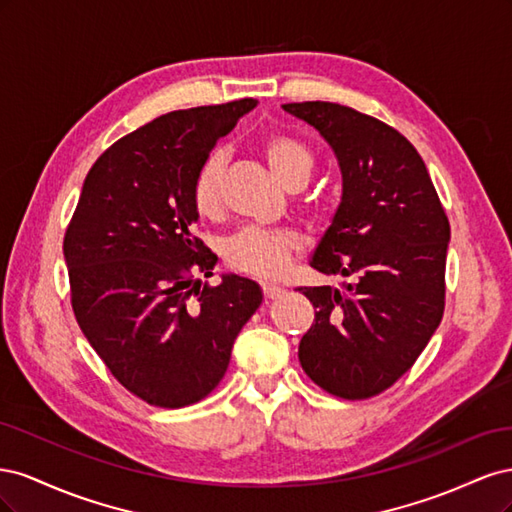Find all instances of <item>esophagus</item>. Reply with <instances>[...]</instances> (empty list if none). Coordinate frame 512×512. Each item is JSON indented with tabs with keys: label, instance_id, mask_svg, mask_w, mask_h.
<instances>
[{
	"label": "esophagus",
	"instance_id": "obj_1",
	"mask_svg": "<svg viewBox=\"0 0 512 512\" xmlns=\"http://www.w3.org/2000/svg\"><path fill=\"white\" fill-rule=\"evenodd\" d=\"M262 294H265V299L273 301V299H277V297H282L284 288L277 286V284H262Z\"/></svg>",
	"mask_w": 512,
	"mask_h": 512
}]
</instances>
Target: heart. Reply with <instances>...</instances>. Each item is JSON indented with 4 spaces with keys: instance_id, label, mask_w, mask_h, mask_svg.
Listing matches in <instances>:
<instances>
[{
    "instance_id": "1",
    "label": "heart",
    "mask_w": 512,
    "mask_h": 512,
    "mask_svg": "<svg viewBox=\"0 0 512 512\" xmlns=\"http://www.w3.org/2000/svg\"><path fill=\"white\" fill-rule=\"evenodd\" d=\"M262 156L273 177L284 188L297 190L307 183L314 170V156L301 141L288 134H271L260 145ZM222 170L224 156L211 153L200 164L192 181V205L200 218H218L222 211ZM299 250V239L286 228H241L228 237L222 256L230 269L256 277L282 275L292 254Z\"/></svg>"
}]
</instances>
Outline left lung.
I'll return each mask as SVG.
<instances>
[{"instance_id":"1","label":"left lung","mask_w":512,"mask_h":512,"mask_svg":"<svg viewBox=\"0 0 512 512\" xmlns=\"http://www.w3.org/2000/svg\"><path fill=\"white\" fill-rule=\"evenodd\" d=\"M342 170V200L312 254L324 275L359 282L299 288L316 318L299 344L305 374L344 399L389 389L414 365L444 314L451 226L406 136L333 102H292Z\"/></svg>"}]
</instances>
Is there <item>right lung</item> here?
<instances>
[{"mask_svg": "<svg viewBox=\"0 0 512 512\" xmlns=\"http://www.w3.org/2000/svg\"><path fill=\"white\" fill-rule=\"evenodd\" d=\"M258 102L166 113L91 166L64 239L72 309L87 342L130 393L183 408L224 378L243 324L262 303L235 273L203 286L215 256L192 235V181L215 143Z\"/></svg>", "mask_w": 512, "mask_h": 512, "instance_id": "add662e5", "label": "right lung"}]
</instances>
